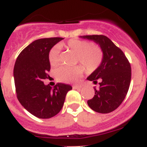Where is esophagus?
I'll list each match as a JSON object with an SVG mask.
<instances>
[{"mask_svg":"<svg viewBox=\"0 0 147 147\" xmlns=\"http://www.w3.org/2000/svg\"><path fill=\"white\" fill-rule=\"evenodd\" d=\"M81 86H73V88L74 89H77V88H80Z\"/></svg>","mask_w":147,"mask_h":147,"instance_id":"1","label":"esophagus"}]
</instances>
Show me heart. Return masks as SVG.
Instances as JSON below:
<instances>
[{"mask_svg": "<svg viewBox=\"0 0 147 147\" xmlns=\"http://www.w3.org/2000/svg\"><path fill=\"white\" fill-rule=\"evenodd\" d=\"M60 44L59 47H62ZM67 49L77 53V61L82 63L88 71H94L98 69L103 61L104 53L100 47L94 46L92 42L77 39L69 40L65 45ZM59 47H53L49 51L48 59L50 65L55 67L60 63V49ZM85 72V67L82 65L71 67L62 66L56 72L57 78L59 81L67 83L78 82Z\"/></svg>", "mask_w": 147, "mask_h": 147, "instance_id": "heart-1", "label": "heart"}]
</instances>
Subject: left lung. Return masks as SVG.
Masks as SVG:
<instances>
[{
  "label": "left lung",
  "instance_id": "obj_1",
  "mask_svg": "<svg viewBox=\"0 0 147 147\" xmlns=\"http://www.w3.org/2000/svg\"><path fill=\"white\" fill-rule=\"evenodd\" d=\"M82 38L94 40L104 53L101 65L87 80L100 87L94 88V95L87 101L94 111L108 113L118 108L128 93L131 78V65L125 55L104 35H86Z\"/></svg>",
  "mask_w": 147,
  "mask_h": 147
}]
</instances>
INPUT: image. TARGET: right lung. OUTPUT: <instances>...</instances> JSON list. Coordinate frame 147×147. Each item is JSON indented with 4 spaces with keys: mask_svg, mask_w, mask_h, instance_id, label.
Instances as JSON below:
<instances>
[{
    "mask_svg": "<svg viewBox=\"0 0 147 147\" xmlns=\"http://www.w3.org/2000/svg\"><path fill=\"white\" fill-rule=\"evenodd\" d=\"M62 37L39 39L22 51L14 66V81L18 100L24 108L40 119H49L62 108L65 97L72 87L58 83L53 88L44 85L49 77L50 49Z\"/></svg>",
    "mask_w": 147,
    "mask_h": 147,
    "instance_id": "obj_1",
    "label": "right lung"
}]
</instances>
